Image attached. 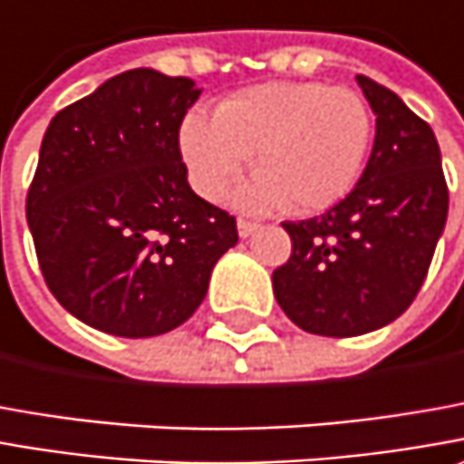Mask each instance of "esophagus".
Instances as JSON below:
<instances>
[{"label":"esophagus","mask_w":464,"mask_h":464,"mask_svg":"<svg viewBox=\"0 0 464 464\" xmlns=\"http://www.w3.org/2000/svg\"><path fill=\"white\" fill-rule=\"evenodd\" d=\"M236 226H238V236H241V238H248L251 233L259 228L256 223H251V220H244V218H238V223H236Z\"/></svg>","instance_id":"esophagus-1"}]
</instances>
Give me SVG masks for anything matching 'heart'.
<instances>
[{"label":"heart","instance_id":"1","mask_svg":"<svg viewBox=\"0 0 464 464\" xmlns=\"http://www.w3.org/2000/svg\"><path fill=\"white\" fill-rule=\"evenodd\" d=\"M372 133V112L352 89L266 82L233 92L213 118L189 112L179 125V151L205 200H220L254 153L259 171L238 187L236 205L248 213L287 205L311 216L360 182Z\"/></svg>","mask_w":464,"mask_h":464}]
</instances>
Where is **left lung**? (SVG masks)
Masks as SVG:
<instances>
[{
    "instance_id": "8db88e82",
    "label": "left lung",
    "mask_w": 464,
    "mask_h": 464,
    "mask_svg": "<svg viewBox=\"0 0 464 464\" xmlns=\"http://www.w3.org/2000/svg\"><path fill=\"white\" fill-rule=\"evenodd\" d=\"M357 84L375 112L370 161L324 216L282 223L293 254L272 275L285 315L334 339L388 326L413 303L450 208L434 130L370 76Z\"/></svg>"
}]
</instances>
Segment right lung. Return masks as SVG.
Returning a JSON list of instances; mask_svg holds the SVG:
<instances>
[{
    "instance_id": "right-lung-1",
    "label": "right lung",
    "mask_w": 464,
    "mask_h": 464,
    "mask_svg": "<svg viewBox=\"0 0 464 464\" xmlns=\"http://www.w3.org/2000/svg\"><path fill=\"white\" fill-rule=\"evenodd\" d=\"M202 89L133 69L51 121L27 192L43 277L66 311L122 339L159 336L200 308L236 218L187 182L179 125Z\"/></svg>"
}]
</instances>
